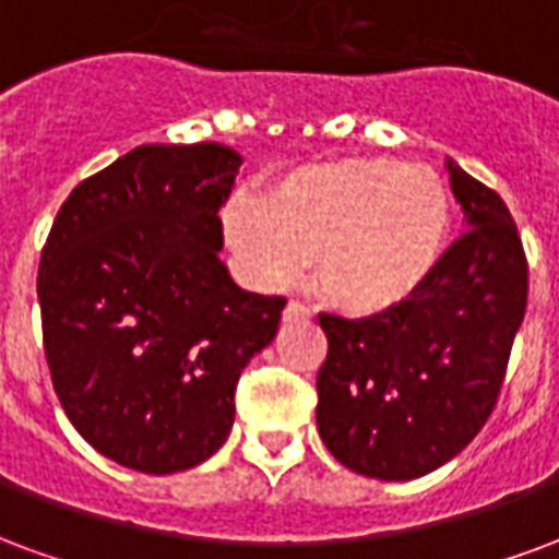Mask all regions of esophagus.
Listing matches in <instances>:
<instances>
[{
  "label": "esophagus",
  "mask_w": 559,
  "mask_h": 559,
  "mask_svg": "<svg viewBox=\"0 0 559 559\" xmlns=\"http://www.w3.org/2000/svg\"><path fill=\"white\" fill-rule=\"evenodd\" d=\"M312 312H309V307H304V304H297V300H288L283 309V319L285 321H307Z\"/></svg>",
  "instance_id": "esophagus-1"
}]
</instances>
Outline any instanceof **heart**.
Listing matches in <instances>:
<instances>
[{"instance_id": "b5f03b06", "label": "heart", "mask_w": 559, "mask_h": 559, "mask_svg": "<svg viewBox=\"0 0 559 559\" xmlns=\"http://www.w3.org/2000/svg\"><path fill=\"white\" fill-rule=\"evenodd\" d=\"M452 226L441 175L390 157L300 166L264 202L235 199L223 211V238L255 283L292 285L316 259L319 295L354 319L417 300L450 255Z\"/></svg>"}]
</instances>
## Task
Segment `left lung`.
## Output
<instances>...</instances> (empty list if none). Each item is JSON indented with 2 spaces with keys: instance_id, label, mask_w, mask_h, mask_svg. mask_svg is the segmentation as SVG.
<instances>
[{
  "instance_id": "8db88e82",
  "label": "left lung",
  "mask_w": 559,
  "mask_h": 559,
  "mask_svg": "<svg viewBox=\"0 0 559 559\" xmlns=\"http://www.w3.org/2000/svg\"><path fill=\"white\" fill-rule=\"evenodd\" d=\"M462 238L429 288L378 319L321 312V441L354 474L405 483L455 459L486 426L527 309V259L503 199L447 160Z\"/></svg>"
}]
</instances>
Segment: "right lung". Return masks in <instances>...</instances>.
<instances>
[{
    "instance_id": "add662e5",
    "label": "right lung",
    "mask_w": 559,
    "mask_h": 559,
    "mask_svg": "<svg viewBox=\"0 0 559 559\" xmlns=\"http://www.w3.org/2000/svg\"><path fill=\"white\" fill-rule=\"evenodd\" d=\"M240 157L219 142L140 145L64 199L38 267L44 354L73 429L140 474L226 443L240 369L285 300L219 262V205Z\"/></svg>"
}]
</instances>
